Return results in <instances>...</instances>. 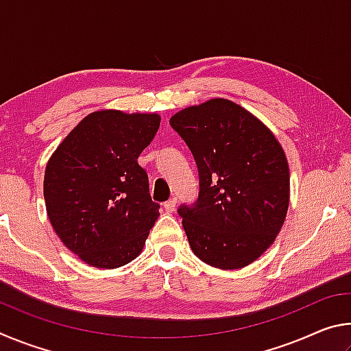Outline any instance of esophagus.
I'll list each match as a JSON object with an SVG mask.
<instances>
[{"mask_svg":"<svg viewBox=\"0 0 351 351\" xmlns=\"http://www.w3.org/2000/svg\"><path fill=\"white\" fill-rule=\"evenodd\" d=\"M176 203H178V199L173 197V198H170L169 201H165L164 203V209H165V212H173L175 209H176Z\"/></svg>","mask_w":351,"mask_h":351,"instance_id":"1","label":"esophagus"}]
</instances>
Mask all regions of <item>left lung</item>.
<instances>
[{"label": "left lung", "instance_id": "obj_1", "mask_svg": "<svg viewBox=\"0 0 351 351\" xmlns=\"http://www.w3.org/2000/svg\"><path fill=\"white\" fill-rule=\"evenodd\" d=\"M170 125L198 167V199L178 207L193 254L219 269L252 263L287 217L283 148L257 117L226 99L189 106L171 116Z\"/></svg>", "mask_w": 351, "mask_h": 351}]
</instances>
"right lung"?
<instances>
[{
	"label": "right lung",
	"mask_w": 351,
	"mask_h": 351,
	"mask_svg": "<svg viewBox=\"0 0 351 351\" xmlns=\"http://www.w3.org/2000/svg\"><path fill=\"white\" fill-rule=\"evenodd\" d=\"M158 114L97 111L52 154L45 171L47 217L85 263L114 269L138 257L159 217L138 158L156 134Z\"/></svg>",
	"instance_id": "1"
}]
</instances>
